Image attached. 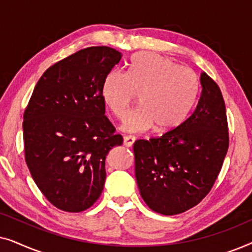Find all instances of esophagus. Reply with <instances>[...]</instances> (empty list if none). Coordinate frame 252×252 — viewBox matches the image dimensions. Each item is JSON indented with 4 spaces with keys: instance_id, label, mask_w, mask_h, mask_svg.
Masks as SVG:
<instances>
[{
    "instance_id": "1",
    "label": "esophagus",
    "mask_w": 252,
    "mask_h": 252,
    "mask_svg": "<svg viewBox=\"0 0 252 252\" xmlns=\"http://www.w3.org/2000/svg\"><path fill=\"white\" fill-rule=\"evenodd\" d=\"M135 142V137L134 136H125L124 137V146L130 148Z\"/></svg>"
}]
</instances>
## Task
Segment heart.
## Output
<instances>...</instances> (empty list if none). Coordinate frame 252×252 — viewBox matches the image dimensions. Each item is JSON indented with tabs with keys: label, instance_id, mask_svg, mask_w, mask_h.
<instances>
[{
	"label": "heart",
	"instance_id": "1",
	"mask_svg": "<svg viewBox=\"0 0 252 252\" xmlns=\"http://www.w3.org/2000/svg\"><path fill=\"white\" fill-rule=\"evenodd\" d=\"M198 93L199 80L194 71L153 53L134 56L126 73L109 72L102 86L103 101L120 120L140 96L141 108L123 123V129L128 133L177 129L188 118Z\"/></svg>",
	"mask_w": 252,
	"mask_h": 252
}]
</instances>
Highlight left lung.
<instances>
[{"label": "left lung", "instance_id": "1", "mask_svg": "<svg viewBox=\"0 0 252 252\" xmlns=\"http://www.w3.org/2000/svg\"><path fill=\"white\" fill-rule=\"evenodd\" d=\"M189 118L177 129L134 143L140 194L153 211L174 216L197 205L218 178L229 146L221 91L205 72Z\"/></svg>", "mask_w": 252, "mask_h": 252}]
</instances>
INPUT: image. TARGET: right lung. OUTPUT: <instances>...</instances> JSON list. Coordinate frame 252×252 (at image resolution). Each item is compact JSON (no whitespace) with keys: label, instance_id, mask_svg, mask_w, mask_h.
Returning a JSON list of instances; mask_svg holds the SVG:
<instances>
[{"label":"right lung","instance_id":"obj_1","mask_svg":"<svg viewBox=\"0 0 252 252\" xmlns=\"http://www.w3.org/2000/svg\"><path fill=\"white\" fill-rule=\"evenodd\" d=\"M122 61L110 47H89L48 68L24 112L25 160L57 209L81 212L102 194L105 158L123 136L105 113L102 86Z\"/></svg>","mask_w":252,"mask_h":252}]
</instances>
